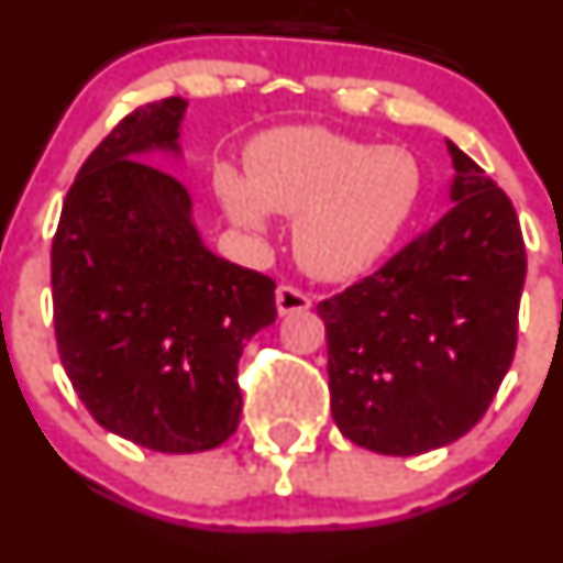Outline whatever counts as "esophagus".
Returning <instances> with one entry per match:
<instances>
[{"mask_svg":"<svg viewBox=\"0 0 563 563\" xmlns=\"http://www.w3.org/2000/svg\"><path fill=\"white\" fill-rule=\"evenodd\" d=\"M309 306H311L309 295H303L300 289L287 287V284H282V287L276 289V309H279L282 317L295 314V311H306Z\"/></svg>","mask_w":563,"mask_h":563,"instance_id":"34e87169","label":"esophagus"}]
</instances>
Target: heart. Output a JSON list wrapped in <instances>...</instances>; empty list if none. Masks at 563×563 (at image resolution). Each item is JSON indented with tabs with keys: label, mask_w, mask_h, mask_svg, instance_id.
I'll return each mask as SVG.
<instances>
[{
	"label": "heart",
	"mask_w": 563,
	"mask_h": 563,
	"mask_svg": "<svg viewBox=\"0 0 563 563\" xmlns=\"http://www.w3.org/2000/svg\"><path fill=\"white\" fill-rule=\"evenodd\" d=\"M216 197L232 224L265 230L292 219L306 274L344 282L366 274L405 230L421 194V166L402 147H372L325 128H276L246 150V175L219 166Z\"/></svg>",
	"instance_id": "obj_1"
}]
</instances>
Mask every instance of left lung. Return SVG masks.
<instances>
[{
	"mask_svg": "<svg viewBox=\"0 0 563 563\" xmlns=\"http://www.w3.org/2000/svg\"><path fill=\"white\" fill-rule=\"evenodd\" d=\"M452 210L344 292L317 303L339 432L410 457L463 438L517 344L526 246L509 197L446 139Z\"/></svg>",
	"mask_w": 563,
	"mask_h": 563,
	"instance_id": "8db88e82",
	"label": "left lung"
}]
</instances>
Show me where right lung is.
<instances>
[{
	"mask_svg": "<svg viewBox=\"0 0 563 563\" xmlns=\"http://www.w3.org/2000/svg\"><path fill=\"white\" fill-rule=\"evenodd\" d=\"M188 100L125 117L76 175L52 243L59 358L92 419L166 454L221 446L241 421L238 358L276 320V282L205 246L183 161Z\"/></svg>",
	"mask_w": 563,
	"mask_h": 563,
	"instance_id": "obj_1",
	"label": "right lung"
}]
</instances>
